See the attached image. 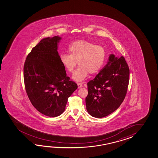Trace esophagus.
<instances>
[{"mask_svg": "<svg viewBox=\"0 0 158 158\" xmlns=\"http://www.w3.org/2000/svg\"><path fill=\"white\" fill-rule=\"evenodd\" d=\"M78 88H80V87H82V84L81 83H77Z\"/></svg>", "mask_w": 158, "mask_h": 158, "instance_id": "esophagus-1", "label": "esophagus"}]
</instances>
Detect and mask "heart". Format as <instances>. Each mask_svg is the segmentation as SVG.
<instances>
[{
	"label": "heart",
	"instance_id": "obj_1",
	"mask_svg": "<svg viewBox=\"0 0 158 158\" xmlns=\"http://www.w3.org/2000/svg\"><path fill=\"white\" fill-rule=\"evenodd\" d=\"M69 54H62L60 61L69 73H73L77 64L80 65L74 72L73 78L80 82L84 80L89 73L95 74L103 67L107 52L105 47L85 40H78L69 45Z\"/></svg>",
	"mask_w": 158,
	"mask_h": 158
}]
</instances>
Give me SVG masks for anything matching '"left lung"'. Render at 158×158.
<instances>
[{
	"label": "left lung",
	"mask_w": 158,
	"mask_h": 158,
	"mask_svg": "<svg viewBox=\"0 0 158 158\" xmlns=\"http://www.w3.org/2000/svg\"><path fill=\"white\" fill-rule=\"evenodd\" d=\"M129 82V68L124 57L111 54L107 65L87 83L88 113L102 118L116 111L125 99Z\"/></svg>",
	"instance_id": "1"
}]
</instances>
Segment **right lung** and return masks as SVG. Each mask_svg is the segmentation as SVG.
<instances>
[{
	"mask_svg": "<svg viewBox=\"0 0 158 158\" xmlns=\"http://www.w3.org/2000/svg\"><path fill=\"white\" fill-rule=\"evenodd\" d=\"M60 37L46 38L32 48L24 66L25 88L34 107L41 114L56 117L64 112L68 98L77 85L67 76L57 52Z\"/></svg>",
	"mask_w": 158,
	"mask_h": 158,
	"instance_id": "1",
	"label": "right lung"
}]
</instances>
